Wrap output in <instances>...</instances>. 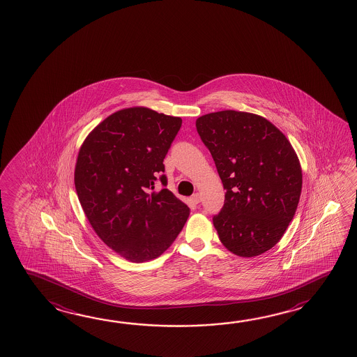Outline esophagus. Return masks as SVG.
Returning <instances> with one entry per match:
<instances>
[{
	"label": "esophagus",
	"mask_w": 357,
	"mask_h": 357,
	"mask_svg": "<svg viewBox=\"0 0 357 357\" xmlns=\"http://www.w3.org/2000/svg\"><path fill=\"white\" fill-rule=\"evenodd\" d=\"M191 202H194V204H199V202H202V196H200V194H196L192 195L191 196Z\"/></svg>",
	"instance_id": "34e87169"
}]
</instances>
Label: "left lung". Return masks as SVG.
<instances>
[{
	"label": "left lung",
	"mask_w": 357,
	"mask_h": 357,
	"mask_svg": "<svg viewBox=\"0 0 357 357\" xmlns=\"http://www.w3.org/2000/svg\"><path fill=\"white\" fill-rule=\"evenodd\" d=\"M196 130L227 190L213 218L221 243L239 257L266 253L298 206L302 169L292 144L266 118L247 112L205 114Z\"/></svg>",
	"instance_id": "left-lung-1"
}]
</instances>
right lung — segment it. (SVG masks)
<instances>
[{
    "label": "right lung",
    "instance_id": "right-lung-1",
    "mask_svg": "<svg viewBox=\"0 0 357 357\" xmlns=\"http://www.w3.org/2000/svg\"><path fill=\"white\" fill-rule=\"evenodd\" d=\"M182 119L142 107L113 113L79 151L74 182L91 227L127 260L160 257L180 234L188 205L169 191L163 160ZM163 188L154 191L157 181Z\"/></svg>",
    "mask_w": 357,
    "mask_h": 357
}]
</instances>
